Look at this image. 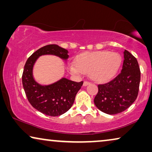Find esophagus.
I'll list each match as a JSON object with an SVG mask.
<instances>
[{
    "instance_id": "34e87169",
    "label": "esophagus",
    "mask_w": 152,
    "mask_h": 152,
    "mask_svg": "<svg viewBox=\"0 0 152 152\" xmlns=\"http://www.w3.org/2000/svg\"><path fill=\"white\" fill-rule=\"evenodd\" d=\"M89 84H90V82L85 81V82H84V84H83V85H84V86H87V85H88Z\"/></svg>"
}]
</instances>
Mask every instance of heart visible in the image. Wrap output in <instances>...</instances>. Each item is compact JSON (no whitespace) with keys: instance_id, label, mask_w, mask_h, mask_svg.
Masks as SVG:
<instances>
[{"instance_id":"heart-1","label":"heart","mask_w":152,"mask_h":152,"mask_svg":"<svg viewBox=\"0 0 152 152\" xmlns=\"http://www.w3.org/2000/svg\"><path fill=\"white\" fill-rule=\"evenodd\" d=\"M121 64V57L117 53L102 50L83 53L76 58L75 63L69 64L70 73L81 75L89 72L95 81H105L115 75Z\"/></svg>"}]
</instances>
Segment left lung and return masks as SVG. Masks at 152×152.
I'll return each mask as SVG.
<instances>
[{
    "label": "left lung",
    "instance_id": "left-lung-1",
    "mask_svg": "<svg viewBox=\"0 0 152 152\" xmlns=\"http://www.w3.org/2000/svg\"><path fill=\"white\" fill-rule=\"evenodd\" d=\"M121 72L113 80L98 85L94 103L104 113L114 115L128 109L138 96L140 71L138 61L124 50Z\"/></svg>",
    "mask_w": 152,
    "mask_h": 152
}]
</instances>
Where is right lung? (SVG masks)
Segmentation results:
<instances>
[{"label":"right lung","instance_id":"1","mask_svg":"<svg viewBox=\"0 0 152 152\" xmlns=\"http://www.w3.org/2000/svg\"><path fill=\"white\" fill-rule=\"evenodd\" d=\"M68 51L56 44L45 45L34 52L27 60L22 76V82L29 102L41 113L50 116L61 115L73 104L76 94L83 82H76L62 77L50 84L42 85L33 75L37 60L43 55H55L67 61Z\"/></svg>","mask_w":152,"mask_h":152}]
</instances>
